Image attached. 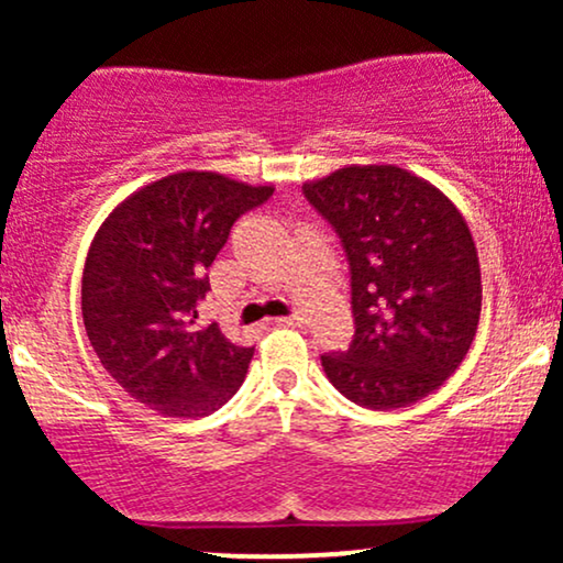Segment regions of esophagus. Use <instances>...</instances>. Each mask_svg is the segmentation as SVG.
I'll return each mask as SVG.
<instances>
[{"mask_svg":"<svg viewBox=\"0 0 563 563\" xmlns=\"http://www.w3.org/2000/svg\"><path fill=\"white\" fill-rule=\"evenodd\" d=\"M275 322H277V325H286V328H294V325H301V322H303V318H301V314H288V318H277Z\"/></svg>","mask_w":563,"mask_h":563,"instance_id":"1","label":"esophagus"}]
</instances>
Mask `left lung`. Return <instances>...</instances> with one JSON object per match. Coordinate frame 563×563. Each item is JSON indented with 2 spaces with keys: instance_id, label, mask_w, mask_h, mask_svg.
Returning a JSON list of instances; mask_svg holds the SVG:
<instances>
[{
  "instance_id": "1",
  "label": "left lung",
  "mask_w": 563,
  "mask_h": 563,
  "mask_svg": "<svg viewBox=\"0 0 563 563\" xmlns=\"http://www.w3.org/2000/svg\"><path fill=\"white\" fill-rule=\"evenodd\" d=\"M352 269L354 341L322 354L352 402L397 410L434 394L466 360L482 314L476 243L457 206L394 164H352L303 183Z\"/></svg>"
}]
</instances>
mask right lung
<instances>
[{
  "label": "right lung",
  "mask_w": 563,
  "mask_h": 563,
  "mask_svg": "<svg viewBox=\"0 0 563 563\" xmlns=\"http://www.w3.org/2000/svg\"><path fill=\"white\" fill-rule=\"evenodd\" d=\"M273 190L177 172L126 196L95 232L81 277L89 344L115 384L158 416L203 418L241 389L254 349L232 344L217 322L196 331V303L235 219Z\"/></svg>",
  "instance_id": "1"
}]
</instances>
